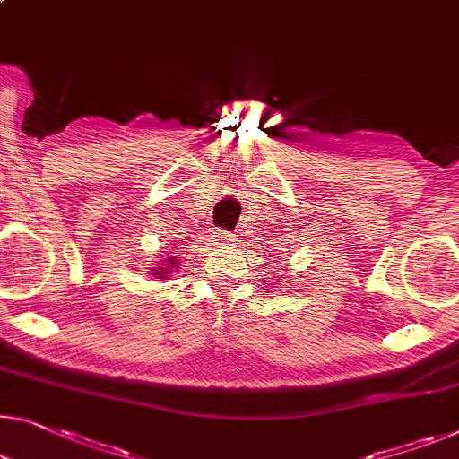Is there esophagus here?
<instances>
[{"instance_id": "esophagus-1", "label": "esophagus", "mask_w": 459, "mask_h": 459, "mask_svg": "<svg viewBox=\"0 0 459 459\" xmlns=\"http://www.w3.org/2000/svg\"><path fill=\"white\" fill-rule=\"evenodd\" d=\"M234 239H236V236L230 234V231H225V230H215V234H213V244H217V246H231Z\"/></svg>"}]
</instances>
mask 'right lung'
Listing matches in <instances>:
<instances>
[{
	"mask_svg": "<svg viewBox=\"0 0 459 459\" xmlns=\"http://www.w3.org/2000/svg\"><path fill=\"white\" fill-rule=\"evenodd\" d=\"M178 263H180V260L170 254V256H168V258L160 260L158 264H161V266H153L152 274L156 279H168V274H172V269H178Z\"/></svg>",
	"mask_w": 459,
	"mask_h": 459,
	"instance_id": "obj_1",
	"label": "right lung"
}]
</instances>
